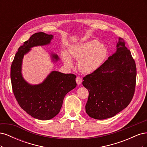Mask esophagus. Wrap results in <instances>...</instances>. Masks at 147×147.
Listing matches in <instances>:
<instances>
[{"mask_svg":"<svg viewBox=\"0 0 147 147\" xmlns=\"http://www.w3.org/2000/svg\"><path fill=\"white\" fill-rule=\"evenodd\" d=\"M76 82L78 84H80L82 82V79L80 77H77L76 78Z\"/></svg>","mask_w":147,"mask_h":147,"instance_id":"1","label":"esophagus"}]
</instances>
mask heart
Masks as SVG:
<instances>
[{
    "instance_id": "1",
    "label": "heart",
    "mask_w": 147,
    "mask_h": 147,
    "mask_svg": "<svg viewBox=\"0 0 147 147\" xmlns=\"http://www.w3.org/2000/svg\"><path fill=\"white\" fill-rule=\"evenodd\" d=\"M69 54L62 53L64 64L72 67L74 63L71 57L78 61V67L82 72L90 74L98 69L107 55V49L96 40H90L74 44L69 48Z\"/></svg>"
}]
</instances>
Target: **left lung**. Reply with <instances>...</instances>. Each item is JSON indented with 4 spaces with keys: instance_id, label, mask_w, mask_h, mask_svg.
Segmentation results:
<instances>
[{
    "instance_id": "8db88e82",
    "label": "left lung",
    "mask_w": 147,
    "mask_h": 147,
    "mask_svg": "<svg viewBox=\"0 0 147 147\" xmlns=\"http://www.w3.org/2000/svg\"><path fill=\"white\" fill-rule=\"evenodd\" d=\"M136 75L134 59L119 37L116 52L83 78V85L89 91L86 113L91 118L104 119L127 107L134 94Z\"/></svg>"
}]
</instances>
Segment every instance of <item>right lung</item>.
I'll list each match as a JSON object with an SVG mask.
<instances>
[{
  "label": "right lung",
  "mask_w": 147,
  "mask_h": 147,
  "mask_svg": "<svg viewBox=\"0 0 147 147\" xmlns=\"http://www.w3.org/2000/svg\"><path fill=\"white\" fill-rule=\"evenodd\" d=\"M53 35L44 32L33 34L23 45L18 48L11 65L10 77L13 94L21 107L31 117L40 120H48L59 113L65 96L77 86L76 76L52 71L42 83L30 84L23 77L22 62L24 55L30 48L50 44ZM51 58L57 61L59 57L51 54Z\"/></svg>",
  "instance_id": "right-lung-1"
}]
</instances>
